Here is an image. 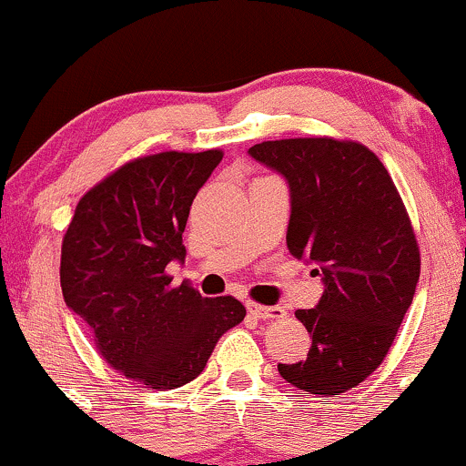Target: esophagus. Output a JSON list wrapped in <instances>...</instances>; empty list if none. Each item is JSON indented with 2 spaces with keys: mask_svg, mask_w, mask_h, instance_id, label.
<instances>
[{
  "mask_svg": "<svg viewBox=\"0 0 466 466\" xmlns=\"http://www.w3.org/2000/svg\"><path fill=\"white\" fill-rule=\"evenodd\" d=\"M245 307H248V311L251 315H256V318H260V319H278L287 313L282 307H263V304L251 302V300L245 302Z\"/></svg>",
  "mask_w": 466,
  "mask_h": 466,
  "instance_id": "esophagus-1",
  "label": "esophagus"
}]
</instances>
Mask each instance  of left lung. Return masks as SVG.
<instances>
[{"instance_id":"1","label":"left lung","mask_w":466,"mask_h":466,"mask_svg":"<svg viewBox=\"0 0 466 466\" xmlns=\"http://www.w3.org/2000/svg\"><path fill=\"white\" fill-rule=\"evenodd\" d=\"M291 195L287 248L319 265L324 293L296 318L311 335L307 360L278 363L291 386L333 397L381 366L408 313L420 251L381 159L360 142L289 137L249 148Z\"/></svg>"}]
</instances>
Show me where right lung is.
<instances>
[{
    "instance_id": "add662e5",
    "label": "right lung",
    "mask_w": 466,
    "mask_h": 466,
    "mask_svg": "<svg viewBox=\"0 0 466 466\" xmlns=\"http://www.w3.org/2000/svg\"><path fill=\"white\" fill-rule=\"evenodd\" d=\"M223 151H166L127 162L78 201L61 248L66 304L103 360L131 381L173 390L199 377L218 337L243 322L237 298L173 285L192 199Z\"/></svg>"
}]
</instances>
